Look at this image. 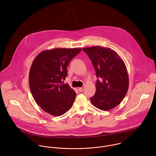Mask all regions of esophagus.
Listing matches in <instances>:
<instances>
[{
    "label": "esophagus",
    "instance_id": "1",
    "mask_svg": "<svg viewBox=\"0 0 156 156\" xmlns=\"http://www.w3.org/2000/svg\"><path fill=\"white\" fill-rule=\"evenodd\" d=\"M78 91H79L80 92H82L83 91V87H80V88H78Z\"/></svg>",
    "mask_w": 156,
    "mask_h": 156
}]
</instances>
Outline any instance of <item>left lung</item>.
I'll return each instance as SVG.
<instances>
[{"instance_id": "obj_1", "label": "left lung", "mask_w": 156, "mask_h": 156, "mask_svg": "<svg viewBox=\"0 0 156 156\" xmlns=\"http://www.w3.org/2000/svg\"><path fill=\"white\" fill-rule=\"evenodd\" d=\"M94 65L99 80L96 92L90 101L94 107L110 110L119 104L127 93L128 74L124 61L119 54L109 48L96 46L83 49Z\"/></svg>"}]
</instances>
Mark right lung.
Returning a JSON list of instances; mask_svg holds the SVG:
<instances>
[{"instance_id":"obj_1","label":"right lung","mask_w":156,"mask_h":156,"mask_svg":"<svg viewBox=\"0 0 156 156\" xmlns=\"http://www.w3.org/2000/svg\"><path fill=\"white\" fill-rule=\"evenodd\" d=\"M80 48H55L41 52L34 60L29 84L35 102L46 113L60 116L69 111L75 101V92L62 84L67 67Z\"/></svg>"}]
</instances>
